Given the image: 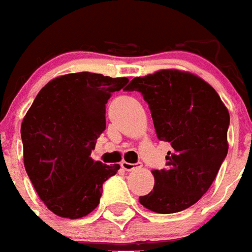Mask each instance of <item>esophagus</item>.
<instances>
[{
    "label": "esophagus",
    "mask_w": 252,
    "mask_h": 252,
    "mask_svg": "<svg viewBox=\"0 0 252 252\" xmlns=\"http://www.w3.org/2000/svg\"><path fill=\"white\" fill-rule=\"evenodd\" d=\"M121 167L124 170H126V171H133L134 169H137V166L134 163H127V162H122L121 163Z\"/></svg>",
    "instance_id": "1"
}]
</instances>
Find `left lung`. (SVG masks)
<instances>
[{"label":"left lung","mask_w":252,"mask_h":252,"mask_svg":"<svg viewBox=\"0 0 252 252\" xmlns=\"http://www.w3.org/2000/svg\"><path fill=\"white\" fill-rule=\"evenodd\" d=\"M126 90L141 93L157 137L171 145L166 169L153 171L155 185L139 196L141 205L158 214L189 209L209 190L226 158V106L209 83L179 70L134 78Z\"/></svg>","instance_id":"1"}]
</instances>
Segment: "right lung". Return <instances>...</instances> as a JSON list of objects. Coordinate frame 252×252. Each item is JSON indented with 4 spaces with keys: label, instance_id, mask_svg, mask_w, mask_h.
<instances>
[{
    "label": "right lung",
    "instance_id": "obj_1",
    "mask_svg": "<svg viewBox=\"0 0 252 252\" xmlns=\"http://www.w3.org/2000/svg\"><path fill=\"white\" fill-rule=\"evenodd\" d=\"M127 78L73 73L38 93L21 126L26 173L50 211L63 218L88 215L99 205L102 185L119 170L90 157L106 128L105 105Z\"/></svg>",
    "mask_w": 252,
    "mask_h": 252
}]
</instances>
